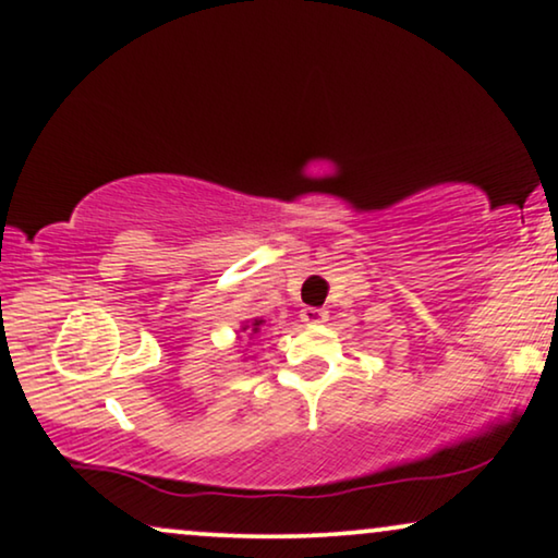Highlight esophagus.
<instances>
[{
  "instance_id": "34e87169",
  "label": "esophagus",
  "mask_w": 558,
  "mask_h": 558,
  "mask_svg": "<svg viewBox=\"0 0 558 558\" xmlns=\"http://www.w3.org/2000/svg\"><path fill=\"white\" fill-rule=\"evenodd\" d=\"M302 322H306V325H322V322H327V312L317 310V306H306V310H302Z\"/></svg>"
}]
</instances>
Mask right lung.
I'll return each mask as SVG.
<instances>
[{"label":"right lung","instance_id":"right-lung-1","mask_svg":"<svg viewBox=\"0 0 558 558\" xmlns=\"http://www.w3.org/2000/svg\"><path fill=\"white\" fill-rule=\"evenodd\" d=\"M259 327H262V319H256V322H254V325H252V332H254V335H256V332H259Z\"/></svg>","mask_w":558,"mask_h":558}]
</instances>
